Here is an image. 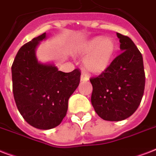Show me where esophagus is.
<instances>
[{
  "label": "esophagus",
  "instance_id": "1",
  "mask_svg": "<svg viewBox=\"0 0 156 156\" xmlns=\"http://www.w3.org/2000/svg\"><path fill=\"white\" fill-rule=\"evenodd\" d=\"M89 80V76L87 74V73H83L81 74V81H83V82H85V81H88Z\"/></svg>",
  "mask_w": 156,
  "mask_h": 156
}]
</instances>
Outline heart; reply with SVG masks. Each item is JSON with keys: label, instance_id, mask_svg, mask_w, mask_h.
<instances>
[{"label": "heart", "instance_id": "heart-1", "mask_svg": "<svg viewBox=\"0 0 156 156\" xmlns=\"http://www.w3.org/2000/svg\"><path fill=\"white\" fill-rule=\"evenodd\" d=\"M115 50L112 39L97 36L83 44L79 48L78 53L86 56L83 61L86 70L100 74L108 68Z\"/></svg>", "mask_w": 156, "mask_h": 156}]
</instances>
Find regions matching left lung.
Listing matches in <instances>:
<instances>
[{
	"label": "left lung",
	"mask_w": 156,
	"mask_h": 156,
	"mask_svg": "<svg viewBox=\"0 0 156 156\" xmlns=\"http://www.w3.org/2000/svg\"><path fill=\"white\" fill-rule=\"evenodd\" d=\"M116 35L121 53L106 70L90 79L93 108L101 118L110 121L129 117L139 106L145 88L142 54L130 38Z\"/></svg>",
	"instance_id": "left-lung-1"
}]
</instances>
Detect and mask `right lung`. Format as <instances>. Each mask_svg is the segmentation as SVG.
<instances>
[{
    "label": "right lung",
    "mask_w": 156,
    "mask_h": 156,
    "mask_svg": "<svg viewBox=\"0 0 156 156\" xmlns=\"http://www.w3.org/2000/svg\"><path fill=\"white\" fill-rule=\"evenodd\" d=\"M46 38L44 33L21 47L11 68L18 111L29 125L40 129H50L61 124L81 76L78 69L64 73L54 64L38 61L35 49Z\"/></svg>",
    "instance_id": "right-lung-1"
}]
</instances>
